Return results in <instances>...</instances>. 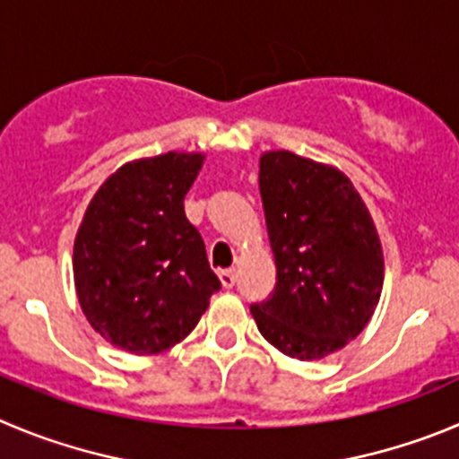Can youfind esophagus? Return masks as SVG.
I'll return each mask as SVG.
<instances>
[{"mask_svg":"<svg viewBox=\"0 0 459 459\" xmlns=\"http://www.w3.org/2000/svg\"><path fill=\"white\" fill-rule=\"evenodd\" d=\"M220 281H221V285H224L226 290H230L235 285V281H238V278H235L233 269H224V272H220Z\"/></svg>","mask_w":459,"mask_h":459,"instance_id":"esophagus-1","label":"esophagus"}]
</instances>
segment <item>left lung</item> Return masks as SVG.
<instances>
[{
  "instance_id": "8db88e82",
  "label": "left lung",
  "mask_w": 459,
  "mask_h": 459,
  "mask_svg": "<svg viewBox=\"0 0 459 459\" xmlns=\"http://www.w3.org/2000/svg\"><path fill=\"white\" fill-rule=\"evenodd\" d=\"M260 196L276 288L251 315L290 358H326L358 337L378 306L383 249L369 210L342 171L290 152L260 158Z\"/></svg>"
}]
</instances>
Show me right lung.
I'll list each match as a JSON object with an SVG mask.
<instances>
[{"label":"right lung","mask_w":459,"mask_h":459,"mask_svg":"<svg viewBox=\"0 0 459 459\" xmlns=\"http://www.w3.org/2000/svg\"><path fill=\"white\" fill-rule=\"evenodd\" d=\"M204 156L165 153L117 169L85 210L74 282L90 326L128 353H160L199 324L221 282L183 199Z\"/></svg>","instance_id":"obj_1"}]
</instances>
